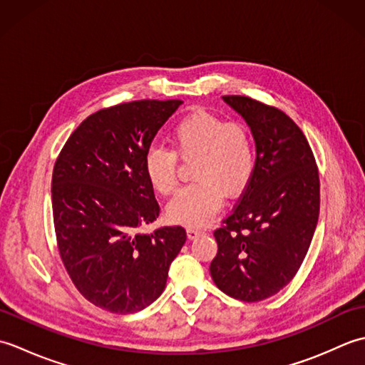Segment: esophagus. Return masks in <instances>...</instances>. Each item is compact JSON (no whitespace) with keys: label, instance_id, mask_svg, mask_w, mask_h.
I'll return each instance as SVG.
<instances>
[{"label":"esophagus","instance_id":"34e87169","mask_svg":"<svg viewBox=\"0 0 365 365\" xmlns=\"http://www.w3.org/2000/svg\"><path fill=\"white\" fill-rule=\"evenodd\" d=\"M187 234H188V238L192 240V238L199 237L200 234H204V232L200 230V229H197V227H188V229H187Z\"/></svg>","mask_w":365,"mask_h":365}]
</instances>
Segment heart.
Wrapping results in <instances>:
<instances>
[{
    "instance_id": "b5f03b06",
    "label": "heart",
    "mask_w": 365,
    "mask_h": 365,
    "mask_svg": "<svg viewBox=\"0 0 365 365\" xmlns=\"http://www.w3.org/2000/svg\"><path fill=\"white\" fill-rule=\"evenodd\" d=\"M177 158L195 160L192 180L168 205V216L187 226H204L220 210L224 192L234 197L251 182L254 149L247 130L212 113L185 118L170 135V150L152 147L145 153L144 173L150 187L168 196L177 187Z\"/></svg>"
}]
</instances>
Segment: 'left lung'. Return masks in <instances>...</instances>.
Listing matches in <instances>:
<instances>
[{
    "label": "left lung",
    "instance_id": "left-lung-1",
    "mask_svg": "<svg viewBox=\"0 0 365 365\" xmlns=\"http://www.w3.org/2000/svg\"><path fill=\"white\" fill-rule=\"evenodd\" d=\"M222 100L250 125L257 155L251 182L213 234L210 274L229 297L255 302L282 290L306 257L320 213L319 169L285 113L243 96Z\"/></svg>",
    "mask_w": 365,
    "mask_h": 365
}]
</instances>
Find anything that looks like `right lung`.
Returning <instances> with one entry per match:
<instances>
[{"label": "right lung", "mask_w": 365, "mask_h": 365, "mask_svg": "<svg viewBox=\"0 0 365 365\" xmlns=\"http://www.w3.org/2000/svg\"><path fill=\"white\" fill-rule=\"evenodd\" d=\"M182 103L138 100L91 114L54 163L51 204L59 255L83 297L113 314L152 304L187 242L182 226L138 232L160 213L144 173L145 153Z\"/></svg>", "instance_id": "obj_1"}]
</instances>
